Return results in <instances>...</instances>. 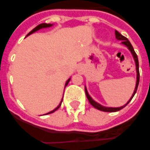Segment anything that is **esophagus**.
Listing matches in <instances>:
<instances>
[{
	"instance_id": "1",
	"label": "esophagus",
	"mask_w": 150,
	"mask_h": 150,
	"mask_svg": "<svg viewBox=\"0 0 150 150\" xmlns=\"http://www.w3.org/2000/svg\"><path fill=\"white\" fill-rule=\"evenodd\" d=\"M77 71L79 73V74H82V73L84 72V68H83V66H82V65L78 66Z\"/></svg>"
}]
</instances>
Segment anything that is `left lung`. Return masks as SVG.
<instances>
[{
  "label": "left lung",
  "mask_w": 150,
  "mask_h": 150,
  "mask_svg": "<svg viewBox=\"0 0 150 150\" xmlns=\"http://www.w3.org/2000/svg\"><path fill=\"white\" fill-rule=\"evenodd\" d=\"M115 36H116V39L117 40H121V44H123L125 45V47H128V49L130 50L131 54H132V57L133 58H134V61H135V68H136V84H135V90L132 93V96H131L130 100H128V102L126 103L124 105V106H121V107H104V106H103V105L100 104L99 103L96 102L92 98L91 96H89V93L87 91V89H86V86H85V91H86V97L89 100V102L90 103V104L94 107L97 110H100L101 111H104V112H116V111H118L120 110L123 109L124 107H126L128 103L130 102L132 99L133 98V96H135V93L137 91V88H138V86H139V61H138V57H137V54H135V50L133 49V47L132 46L131 43L129 42L128 39L125 37L124 36H122L121 33H119L118 32L115 30Z\"/></svg>",
  "instance_id": "obj_1"
}]
</instances>
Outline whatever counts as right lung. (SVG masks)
I'll return each mask as SVG.
<instances>
[{
	"label": "right lung",
	"mask_w": 150,
	"mask_h": 150,
	"mask_svg": "<svg viewBox=\"0 0 150 150\" xmlns=\"http://www.w3.org/2000/svg\"><path fill=\"white\" fill-rule=\"evenodd\" d=\"M52 25H53V24H50V23H49V24H47V23H42V24H40V25H37V26H36V28H34V29H33V30H32V31L30 32V33H29L28 34V35H27L26 36H29V35H31V34H33V33H35V32L38 31V30H40V29H44V28H49V27H51ZM70 80H71V78H69V79H68L67 80V81H66V83H65V85H64V89H65V87L67 86H68V82H70ZM62 100H63V98L61 99V102H60V103H59V105H58V106H57V107H56V108H55V109H54V110H51V111L48 112V113H47V114H44V115H47V114H51V113H54V111H56L58 109L59 107H61V103H62Z\"/></svg>",
	"instance_id": "1"
}]
</instances>
